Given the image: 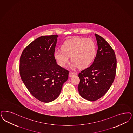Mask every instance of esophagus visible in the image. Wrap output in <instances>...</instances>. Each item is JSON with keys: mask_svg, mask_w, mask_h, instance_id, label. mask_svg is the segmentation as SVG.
I'll list each match as a JSON object with an SVG mask.
<instances>
[{"mask_svg": "<svg viewBox=\"0 0 133 133\" xmlns=\"http://www.w3.org/2000/svg\"><path fill=\"white\" fill-rule=\"evenodd\" d=\"M75 75V74L73 72H69V77L70 78H71V77H73Z\"/></svg>", "mask_w": 133, "mask_h": 133, "instance_id": "34e87169", "label": "esophagus"}]
</instances>
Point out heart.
<instances>
[{
    "mask_svg": "<svg viewBox=\"0 0 133 133\" xmlns=\"http://www.w3.org/2000/svg\"><path fill=\"white\" fill-rule=\"evenodd\" d=\"M61 49L55 50L54 54L55 59L61 67L66 66L71 56L72 68H87L91 64L96 54L94 42L90 39L83 38L66 40L62 45Z\"/></svg>",
    "mask_w": 133,
    "mask_h": 133,
    "instance_id": "b5f03b06",
    "label": "heart"
}]
</instances>
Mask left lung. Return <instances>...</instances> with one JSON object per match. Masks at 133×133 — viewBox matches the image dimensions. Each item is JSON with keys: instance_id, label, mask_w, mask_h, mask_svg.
Wrapping results in <instances>:
<instances>
[{"instance_id": "1", "label": "left lung", "mask_w": 133, "mask_h": 133, "mask_svg": "<svg viewBox=\"0 0 133 133\" xmlns=\"http://www.w3.org/2000/svg\"><path fill=\"white\" fill-rule=\"evenodd\" d=\"M98 45L93 63L78 74V90L83 98L94 101L103 96L114 81L116 58L115 51L105 40L95 34Z\"/></svg>"}]
</instances>
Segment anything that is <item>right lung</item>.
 <instances>
[{
	"label": "right lung",
	"instance_id": "1",
	"mask_svg": "<svg viewBox=\"0 0 133 133\" xmlns=\"http://www.w3.org/2000/svg\"><path fill=\"white\" fill-rule=\"evenodd\" d=\"M57 35L40 37L23 50L19 62L21 78L28 91L44 103L54 101L68 78L69 71L54 56Z\"/></svg>",
	"mask_w": 133,
	"mask_h": 133
}]
</instances>
